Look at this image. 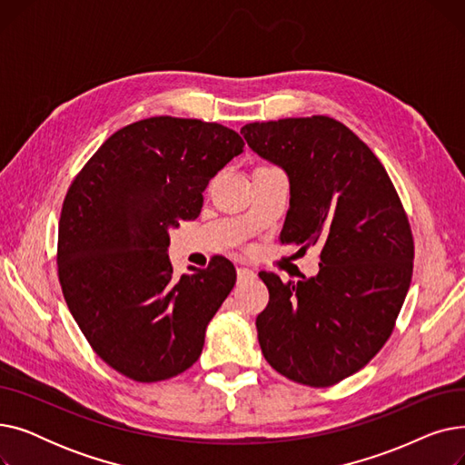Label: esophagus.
<instances>
[{
  "instance_id": "esophagus-1",
  "label": "esophagus",
  "mask_w": 465,
  "mask_h": 465,
  "mask_svg": "<svg viewBox=\"0 0 465 465\" xmlns=\"http://www.w3.org/2000/svg\"><path fill=\"white\" fill-rule=\"evenodd\" d=\"M237 279H239V281L254 279V272L249 270V267H237Z\"/></svg>"
}]
</instances>
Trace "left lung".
<instances>
[{
    "mask_svg": "<svg viewBox=\"0 0 465 465\" xmlns=\"http://www.w3.org/2000/svg\"><path fill=\"white\" fill-rule=\"evenodd\" d=\"M249 146L290 179L281 245L321 249V272L282 282L260 272L270 303L258 314L265 360L312 388L368 365L396 328L412 277L414 239L386 169L354 132L324 114L251 122Z\"/></svg>",
    "mask_w": 465,
    "mask_h": 465,
    "instance_id": "obj_1",
    "label": "left lung"
}]
</instances>
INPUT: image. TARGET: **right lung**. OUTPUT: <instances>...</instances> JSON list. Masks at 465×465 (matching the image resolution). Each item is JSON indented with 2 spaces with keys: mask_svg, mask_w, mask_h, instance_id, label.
Here are the masks:
<instances>
[{
  "mask_svg": "<svg viewBox=\"0 0 465 465\" xmlns=\"http://www.w3.org/2000/svg\"><path fill=\"white\" fill-rule=\"evenodd\" d=\"M242 146L216 122L151 116L114 132L67 188L56 252L65 303L92 351L132 381L186 371L235 284L224 256L173 275L167 228L200 214L209 181Z\"/></svg>",
  "mask_w": 465,
  "mask_h": 465,
  "instance_id": "1",
  "label": "right lung"
}]
</instances>
